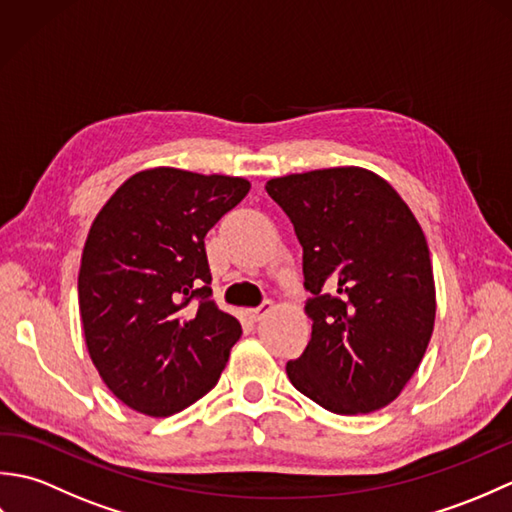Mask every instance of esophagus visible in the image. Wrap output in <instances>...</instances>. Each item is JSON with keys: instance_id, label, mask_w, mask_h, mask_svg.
Segmentation results:
<instances>
[{"instance_id": "34e87169", "label": "esophagus", "mask_w": 512, "mask_h": 512, "mask_svg": "<svg viewBox=\"0 0 512 512\" xmlns=\"http://www.w3.org/2000/svg\"><path fill=\"white\" fill-rule=\"evenodd\" d=\"M270 310H273V301H264L262 306L248 308V310H246V317L255 323V321H259L262 317H266V314H268Z\"/></svg>"}]
</instances>
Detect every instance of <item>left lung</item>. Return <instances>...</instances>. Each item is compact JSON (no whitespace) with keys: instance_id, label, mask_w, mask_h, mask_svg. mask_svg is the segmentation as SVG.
I'll return each instance as SVG.
<instances>
[{"instance_id":"8db88e82","label":"left lung","mask_w":512,"mask_h":512,"mask_svg":"<svg viewBox=\"0 0 512 512\" xmlns=\"http://www.w3.org/2000/svg\"><path fill=\"white\" fill-rule=\"evenodd\" d=\"M303 246L312 336L290 383L323 409H383L416 374L436 321L429 246L387 180L332 167L268 180Z\"/></svg>"}]
</instances>
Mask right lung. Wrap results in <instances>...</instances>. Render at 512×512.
Here are the masks:
<instances>
[{
	"instance_id": "right-lung-1",
	"label": "right lung",
	"mask_w": 512,
	"mask_h": 512,
	"mask_svg": "<svg viewBox=\"0 0 512 512\" xmlns=\"http://www.w3.org/2000/svg\"><path fill=\"white\" fill-rule=\"evenodd\" d=\"M248 189L244 178L145 169L92 222L79 270L85 345L129 409L165 418L220 380L242 325L211 299L204 237Z\"/></svg>"
}]
</instances>
